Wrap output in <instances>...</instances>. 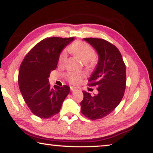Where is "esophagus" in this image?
Returning a JSON list of instances; mask_svg holds the SVG:
<instances>
[{
    "instance_id": "obj_1",
    "label": "esophagus",
    "mask_w": 153,
    "mask_h": 153,
    "mask_svg": "<svg viewBox=\"0 0 153 153\" xmlns=\"http://www.w3.org/2000/svg\"><path fill=\"white\" fill-rule=\"evenodd\" d=\"M70 88H71V91H74L75 90H76V88H74V87H72V86H71Z\"/></svg>"
}]
</instances>
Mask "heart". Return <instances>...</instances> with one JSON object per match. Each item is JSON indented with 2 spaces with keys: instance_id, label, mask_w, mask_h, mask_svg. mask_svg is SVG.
<instances>
[{
  "instance_id": "b5f03b06",
  "label": "heart",
  "mask_w": 153,
  "mask_h": 153,
  "mask_svg": "<svg viewBox=\"0 0 153 153\" xmlns=\"http://www.w3.org/2000/svg\"><path fill=\"white\" fill-rule=\"evenodd\" d=\"M69 50L73 53L79 57L83 62L89 67H93L96 64V58L95 56V51L93 48L88 43L77 41L69 47ZM66 52L62 51L59 56V62L62 63L65 60ZM68 80L73 84H77L80 82L83 77V74L79 73L69 71L67 74Z\"/></svg>"
}]
</instances>
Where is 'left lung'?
<instances>
[{
  "label": "left lung",
  "mask_w": 153,
  "mask_h": 153,
  "mask_svg": "<svg viewBox=\"0 0 153 153\" xmlns=\"http://www.w3.org/2000/svg\"><path fill=\"white\" fill-rule=\"evenodd\" d=\"M84 40L96 50L99 56L97 67L89 79L88 86H97L98 94L91 96L82 91L81 113L88 119H102L115 110L120 103L126 88V65L119 49L101 38H88Z\"/></svg>",
  "instance_id": "obj_1"
}]
</instances>
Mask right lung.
Masks as SVG:
<instances>
[{"mask_svg":"<svg viewBox=\"0 0 153 153\" xmlns=\"http://www.w3.org/2000/svg\"><path fill=\"white\" fill-rule=\"evenodd\" d=\"M74 38L51 37L35 45L20 65L18 85L27 106L34 115L43 119L53 117L60 111L70 87L49 84V74L56 69L62 50Z\"/></svg>","mask_w":153,"mask_h":153,"instance_id":"add662e5","label":"right lung"}]
</instances>
